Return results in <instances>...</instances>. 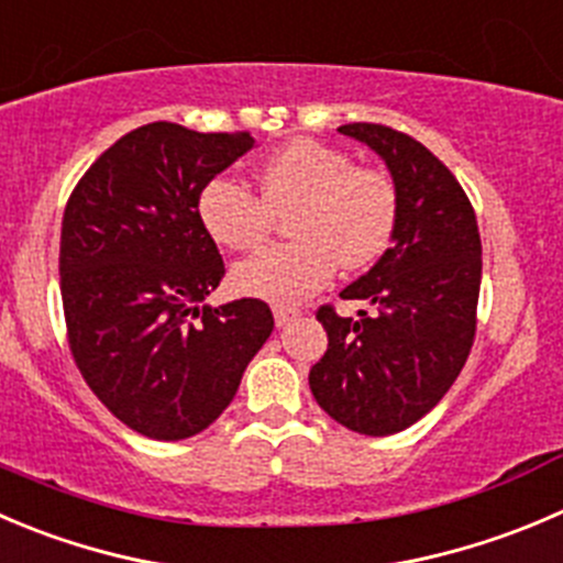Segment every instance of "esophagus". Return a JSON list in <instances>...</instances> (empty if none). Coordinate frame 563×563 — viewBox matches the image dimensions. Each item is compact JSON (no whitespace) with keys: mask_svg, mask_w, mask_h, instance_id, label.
I'll use <instances>...</instances> for the list:
<instances>
[{"mask_svg":"<svg viewBox=\"0 0 563 563\" xmlns=\"http://www.w3.org/2000/svg\"><path fill=\"white\" fill-rule=\"evenodd\" d=\"M297 316H299V308H294V305H275V324L277 327L291 324Z\"/></svg>","mask_w":563,"mask_h":563,"instance_id":"34e87169","label":"esophagus"}]
</instances>
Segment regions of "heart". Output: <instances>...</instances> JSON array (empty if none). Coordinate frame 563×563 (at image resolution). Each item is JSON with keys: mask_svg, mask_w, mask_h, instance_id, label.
Masks as SVG:
<instances>
[{"mask_svg": "<svg viewBox=\"0 0 563 563\" xmlns=\"http://www.w3.org/2000/svg\"><path fill=\"white\" fill-rule=\"evenodd\" d=\"M255 196L244 184L214 176L200 187L195 211L211 242L253 250L286 217L291 242L272 244L236 264L239 294L299 302L319 291L338 264L365 269L382 258L398 222V192L379 167L354 165L352 156L319 140H291L253 173Z\"/></svg>", "mask_w": 563, "mask_h": 563, "instance_id": "1", "label": "heart"}]
</instances>
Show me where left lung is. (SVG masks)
Masks as SVG:
<instances>
[{"label":"left lung","instance_id":"left-lung-1","mask_svg":"<svg viewBox=\"0 0 563 563\" xmlns=\"http://www.w3.org/2000/svg\"><path fill=\"white\" fill-rule=\"evenodd\" d=\"M385 159L398 192L393 247L341 291L374 310L343 319L321 305L327 352L310 390L341 427L385 438L412 427L460 376L478 324L482 236L454 173L418 140L379 123L341 125Z\"/></svg>","mask_w":563,"mask_h":563}]
</instances>
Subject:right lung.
I'll return each mask as SVG.
<instances>
[{
  "label": "right lung",
  "mask_w": 563,
  "mask_h": 563,
  "mask_svg": "<svg viewBox=\"0 0 563 563\" xmlns=\"http://www.w3.org/2000/svg\"><path fill=\"white\" fill-rule=\"evenodd\" d=\"M253 145L250 131L140 125L87 167L65 203L68 349L98 401L151 440L211 427L275 327L264 299L200 305L225 264L195 200Z\"/></svg>",
  "instance_id": "obj_1"
}]
</instances>
